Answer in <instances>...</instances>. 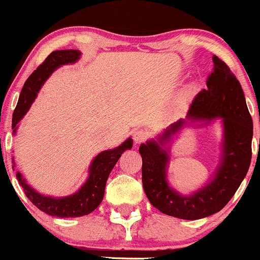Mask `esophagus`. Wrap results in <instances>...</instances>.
Listing matches in <instances>:
<instances>
[{
    "label": "esophagus",
    "mask_w": 260,
    "mask_h": 260,
    "mask_svg": "<svg viewBox=\"0 0 260 260\" xmlns=\"http://www.w3.org/2000/svg\"><path fill=\"white\" fill-rule=\"evenodd\" d=\"M133 139L136 144H140V143L145 142L148 139V133L143 129H137L136 132L133 133Z\"/></svg>",
    "instance_id": "obj_1"
}]
</instances>
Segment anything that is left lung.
Returning a JSON list of instances; mask_svg holds the SVG:
<instances>
[{"label":"left lung","instance_id":"1","mask_svg":"<svg viewBox=\"0 0 260 260\" xmlns=\"http://www.w3.org/2000/svg\"><path fill=\"white\" fill-rule=\"evenodd\" d=\"M213 63V72L207 79L208 88L197 94L187 113L188 120L222 118V157L213 180L192 196H181L169 186V154L160 145L181 129L186 120L168 128L161 134L159 143L150 140L139 148L143 160L142 182L149 202L161 213L178 219L197 220L221 210L246 177L252 159L253 121L242 86L222 59L214 55Z\"/></svg>","mask_w":260,"mask_h":260}]
</instances>
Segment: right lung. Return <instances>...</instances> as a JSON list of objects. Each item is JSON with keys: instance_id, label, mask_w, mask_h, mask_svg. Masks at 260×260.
<instances>
[{"instance_id": "add662e5", "label": "right lung", "mask_w": 260, "mask_h": 260, "mask_svg": "<svg viewBox=\"0 0 260 260\" xmlns=\"http://www.w3.org/2000/svg\"><path fill=\"white\" fill-rule=\"evenodd\" d=\"M80 57L78 50H58L53 51L45 58L37 70L30 74L24 83L22 91H20L19 100L14 109L12 128L13 133H16L18 122L23 118L26 111L30 107L31 103L37 98V94L44 82L49 78L56 68L62 64L73 63ZM132 139L128 138L123 144L112 150H105L95 157L90 165V175L86 182L77 193L72 196L63 197V198H51L45 197L35 192L29 184L25 183V180L19 172H17V180L24 189L25 196L32 204L44 213L51 216L57 217H78L88 215L92 210H95L100 205L105 193V186L110 172L116 165L120 156L127 149L132 148ZM14 168V166H13Z\"/></svg>"}]
</instances>
